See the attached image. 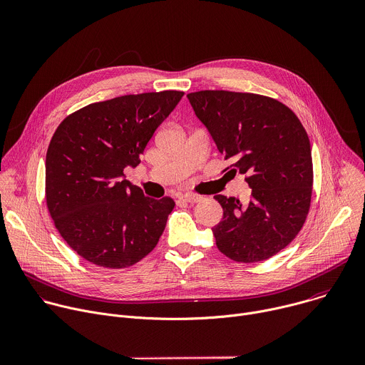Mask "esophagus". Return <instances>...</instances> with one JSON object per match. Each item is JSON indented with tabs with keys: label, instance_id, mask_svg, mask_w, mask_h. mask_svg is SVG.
<instances>
[{
	"label": "esophagus",
	"instance_id": "34e87169",
	"mask_svg": "<svg viewBox=\"0 0 365 365\" xmlns=\"http://www.w3.org/2000/svg\"><path fill=\"white\" fill-rule=\"evenodd\" d=\"M182 200L185 202H190V203H196V202H200L202 200V196H197V195H193V193H185L180 196Z\"/></svg>",
	"mask_w": 365,
	"mask_h": 365
}]
</instances>
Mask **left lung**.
Wrapping results in <instances>:
<instances>
[{"label":"left lung","instance_id":"obj_1","mask_svg":"<svg viewBox=\"0 0 365 365\" xmlns=\"http://www.w3.org/2000/svg\"><path fill=\"white\" fill-rule=\"evenodd\" d=\"M187 99L231 172L245 175L248 203L214 196L222 221L212 228L218 250L238 263L263 262L287 247L310 206L314 168L309 137L277 99L230 91H199Z\"/></svg>","mask_w":365,"mask_h":365}]
</instances>
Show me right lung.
Listing matches in <instances>:
<instances>
[{"label": "right lung", "mask_w": 365, "mask_h": 365, "mask_svg": "<svg viewBox=\"0 0 365 365\" xmlns=\"http://www.w3.org/2000/svg\"><path fill=\"white\" fill-rule=\"evenodd\" d=\"M180 91L124 95L66 117L46 154V202L68 245L86 262L124 269L162 237L172 197L153 199L124 178L182 99Z\"/></svg>", "instance_id": "1"}]
</instances>
